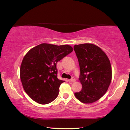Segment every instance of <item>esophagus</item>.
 Here are the masks:
<instances>
[{
    "label": "esophagus",
    "mask_w": 130,
    "mask_h": 130,
    "mask_svg": "<svg viewBox=\"0 0 130 130\" xmlns=\"http://www.w3.org/2000/svg\"><path fill=\"white\" fill-rule=\"evenodd\" d=\"M75 81H76V79H75L74 77H72L71 79H69V82H74Z\"/></svg>",
    "instance_id": "obj_1"
}]
</instances>
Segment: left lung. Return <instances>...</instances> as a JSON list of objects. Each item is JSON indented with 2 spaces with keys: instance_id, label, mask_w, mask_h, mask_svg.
<instances>
[{
  "instance_id": "left-lung-1",
  "label": "left lung",
  "mask_w": 130,
  "mask_h": 130,
  "mask_svg": "<svg viewBox=\"0 0 130 130\" xmlns=\"http://www.w3.org/2000/svg\"><path fill=\"white\" fill-rule=\"evenodd\" d=\"M82 84L80 91L75 96L83 103H92L106 93L111 81L110 61L106 53L99 47L90 43L74 45Z\"/></svg>"
}]
</instances>
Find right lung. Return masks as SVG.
<instances>
[{
  "instance_id": "add662e5",
  "label": "right lung",
  "mask_w": 130,
  "mask_h": 130,
  "mask_svg": "<svg viewBox=\"0 0 130 130\" xmlns=\"http://www.w3.org/2000/svg\"><path fill=\"white\" fill-rule=\"evenodd\" d=\"M73 50L69 45L42 43L27 52L20 66V79L24 91L33 100L46 104L57 98L64 81L57 78L56 65Z\"/></svg>"
}]
</instances>
